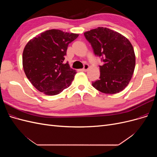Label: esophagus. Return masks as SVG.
<instances>
[{
    "instance_id": "obj_1",
    "label": "esophagus",
    "mask_w": 157,
    "mask_h": 157,
    "mask_svg": "<svg viewBox=\"0 0 157 157\" xmlns=\"http://www.w3.org/2000/svg\"><path fill=\"white\" fill-rule=\"evenodd\" d=\"M89 69V65L88 64H84V67L82 69V71H86Z\"/></svg>"
}]
</instances>
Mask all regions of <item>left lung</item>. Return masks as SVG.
I'll use <instances>...</instances> for the list:
<instances>
[{
  "mask_svg": "<svg viewBox=\"0 0 157 157\" xmlns=\"http://www.w3.org/2000/svg\"><path fill=\"white\" fill-rule=\"evenodd\" d=\"M94 54L100 57V77L92 86L105 94H117L129 84L136 65L134 50L130 42L120 33L106 27L84 33Z\"/></svg>",
  "mask_w": 157,
  "mask_h": 157,
  "instance_id": "8db88e82",
  "label": "left lung"
}]
</instances>
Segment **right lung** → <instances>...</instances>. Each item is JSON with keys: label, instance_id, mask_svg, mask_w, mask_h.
<instances>
[{"label": "right lung", "instance_id": "obj_1", "mask_svg": "<svg viewBox=\"0 0 157 157\" xmlns=\"http://www.w3.org/2000/svg\"><path fill=\"white\" fill-rule=\"evenodd\" d=\"M78 34L51 29L30 40L23 52V67L31 83L39 91L54 96L68 88L77 73L64 63L69 43Z\"/></svg>", "mask_w": 157, "mask_h": 157}]
</instances>
